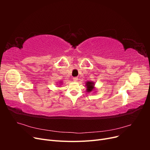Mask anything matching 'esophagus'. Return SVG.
<instances>
[{
	"mask_svg": "<svg viewBox=\"0 0 150 150\" xmlns=\"http://www.w3.org/2000/svg\"><path fill=\"white\" fill-rule=\"evenodd\" d=\"M73 80H74V81H75V82H76V81H78V78L75 77V78H73Z\"/></svg>",
	"mask_w": 150,
	"mask_h": 150,
	"instance_id": "1",
	"label": "esophagus"
}]
</instances>
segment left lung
Segmentation results:
<instances>
[{"mask_svg": "<svg viewBox=\"0 0 150 150\" xmlns=\"http://www.w3.org/2000/svg\"><path fill=\"white\" fill-rule=\"evenodd\" d=\"M86 91L88 93H91L92 91H94V90H96V88H95V84L93 81H87L86 82Z\"/></svg>", "mask_w": 150, "mask_h": 150, "instance_id": "left-lung-1", "label": "left lung"}]
</instances>
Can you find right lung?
<instances>
[{"instance_id": "right-lung-1", "label": "right lung", "mask_w": 150, "mask_h": 150, "mask_svg": "<svg viewBox=\"0 0 150 150\" xmlns=\"http://www.w3.org/2000/svg\"><path fill=\"white\" fill-rule=\"evenodd\" d=\"M60 83H61H61H62V82H61H61H60Z\"/></svg>"}]
</instances>
